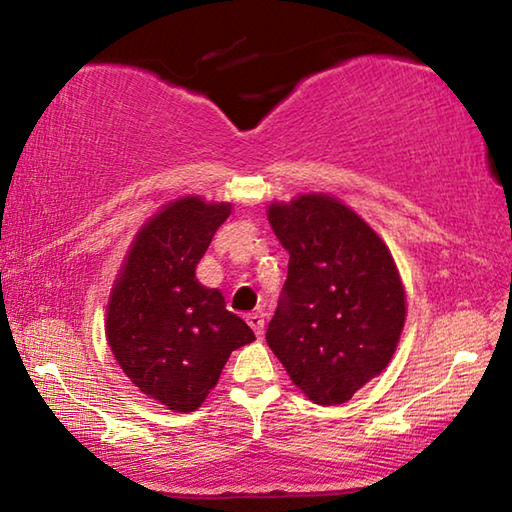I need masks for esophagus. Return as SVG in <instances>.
<instances>
[{"mask_svg": "<svg viewBox=\"0 0 512 512\" xmlns=\"http://www.w3.org/2000/svg\"><path fill=\"white\" fill-rule=\"evenodd\" d=\"M248 325L253 327V332L259 336V339H262V334H264V316L262 314H250L248 316Z\"/></svg>", "mask_w": 512, "mask_h": 512, "instance_id": "1", "label": "esophagus"}]
</instances>
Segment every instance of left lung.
Listing matches in <instances>:
<instances>
[{
  "label": "left lung",
  "mask_w": 512,
  "mask_h": 512,
  "mask_svg": "<svg viewBox=\"0 0 512 512\" xmlns=\"http://www.w3.org/2000/svg\"><path fill=\"white\" fill-rule=\"evenodd\" d=\"M268 221L289 271L266 343L311 402L343 404L388 366L404 289L384 241L334 198L273 203Z\"/></svg>",
  "instance_id": "8db88e82"
}]
</instances>
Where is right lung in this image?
Masks as SVG:
<instances>
[{"mask_svg": "<svg viewBox=\"0 0 512 512\" xmlns=\"http://www.w3.org/2000/svg\"><path fill=\"white\" fill-rule=\"evenodd\" d=\"M228 216L230 205L201 198L164 207L137 235L108 305L106 334L121 370L173 411L198 409L230 352L255 341L221 291L196 280V264Z\"/></svg>", "mask_w": 512, "mask_h": 512, "instance_id": "right-lung-1", "label": "right lung"}]
</instances>
